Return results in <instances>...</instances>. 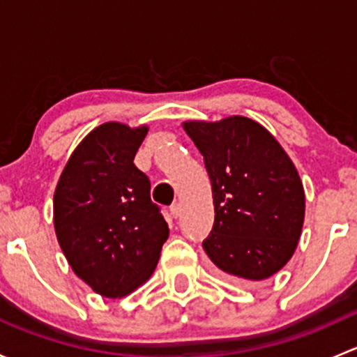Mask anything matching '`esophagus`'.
Instances as JSON below:
<instances>
[{"label": "esophagus", "mask_w": 357, "mask_h": 357, "mask_svg": "<svg viewBox=\"0 0 357 357\" xmlns=\"http://www.w3.org/2000/svg\"><path fill=\"white\" fill-rule=\"evenodd\" d=\"M171 214H172V218H179V214H181V205L172 204L171 205Z\"/></svg>", "instance_id": "1"}]
</instances>
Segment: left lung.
I'll return each mask as SVG.
<instances>
[{
	"label": "left lung",
	"mask_w": 357,
	"mask_h": 357,
	"mask_svg": "<svg viewBox=\"0 0 357 357\" xmlns=\"http://www.w3.org/2000/svg\"><path fill=\"white\" fill-rule=\"evenodd\" d=\"M204 155L214 199V226L202 242L215 268L238 282H261L294 255L305 197L294 162L252 119L183 124Z\"/></svg>",
	"instance_id": "1"
}]
</instances>
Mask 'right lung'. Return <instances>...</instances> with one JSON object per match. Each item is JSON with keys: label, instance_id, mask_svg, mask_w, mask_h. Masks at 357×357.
<instances>
[{"label": "right lung", "instance_id": "add662e5", "mask_svg": "<svg viewBox=\"0 0 357 357\" xmlns=\"http://www.w3.org/2000/svg\"><path fill=\"white\" fill-rule=\"evenodd\" d=\"M149 128L107 122L77 145L56 185L53 221L75 275L96 294H131L155 271L169 236L150 179L135 165Z\"/></svg>", "mask_w": 357, "mask_h": 357}]
</instances>
